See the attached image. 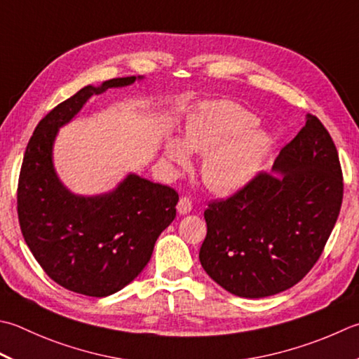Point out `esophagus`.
<instances>
[{
	"instance_id": "34e87169",
	"label": "esophagus",
	"mask_w": 359,
	"mask_h": 359,
	"mask_svg": "<svg viewBox=\"0 0 359 359\" xmlns=\"http://www.w3.org/2000/svg\"><path fill=\"white\" fill-rule=\"evenodd\" d=\"M193 210V203H191V199L187 198V196H182L179 203H177V212L180 215H188L189 212Z\"/></svg>"
}]
</instances>
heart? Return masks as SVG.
I'll list each match as a JSON object with an SVG mask.
<instances>
[{
  "mask_svg": "<svg viewBox=\"0 0 359 359\" xmlns=\"http://www.w3.org/2000/svg\"><path fill=\"white\" fill-rule=\"evenodd\" d=\"M258 118L229 104L205 105L185 130V143L170 140L166 157L171 163L189 165V151L205 154L201 174L215 193H231L255 177L268 157L272 137L264 130H252Z\"/></svg>",
  "mask_w": 359,
  "mask_h": 359,
  "instance_id": "b5f03b06",
  "label": "heart"
}]
</instances>
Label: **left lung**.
I'll return each instance as SVG.
<instances>
[{"label": "left lung", "mask_w": 359, "mask_h": 359, "mask_svg": "<svg viewBox=\"0 0 359 359\" xmlns=\"http://www.w3.org/2000/svg\"><path fill=\"white\" fill-rule=\"evenodd\" d=\"M272 170L283 177L258 172L203 212L202 268L240 297H268L299 283L322 255L339 216V156L318 116L306 115Z\"/></svg>", "instance_id": "left-lung-1"}]
</instances>
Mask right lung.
<instances>
[{
    "label": "right lung",
    "mask_w": 359,
    "mask_h": 359,
    "mask_svg": "<svg viewBox=\"0 0 359 359\" xmlns=\"http://www.w3.org/2000/svg\"><path fill=\"white\" fill-rule=\"evenodd\" d=\"M135 79L116 77L101 87L87 86L55 105L35 128L21 165L17 210L27 248L49 278L83 296L105 297L129 285L175 217L179 194L171 187L129 174L111 193L83 198L69 193L54 171L53 143L59 128L88 97Z\"/></svg>",
    "instance_id": "obj_1"
}]
</instances>
